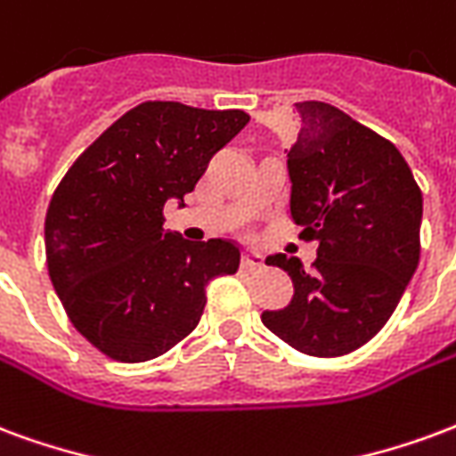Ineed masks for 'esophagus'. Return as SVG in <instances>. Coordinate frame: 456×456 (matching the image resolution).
<instances>
[{
	"instance_id": "34e87169",
	"label": "esophagus",
	"mask_w": 456,
	"mask_h": 456,
	"mask_svg": "<svg viewBox=\"0 0 456 456\" xmlns=\"http://www.w3.org/2000/svg\"><path fill=\"white\" fill-rule=\"evenodd\" d=\"M262 265H265V260H262V255H257V252H245L242 255V267L245 269H260Z\"/></svg>"
}]
</instances>
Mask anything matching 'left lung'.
Returning <instances> with one entry per match:
<instances>
[{
    "instance_id": "left-lung-1",
    "label": "left lung",
    "mask_w": 456,
    "mask_h": 456,
    "mask_svg": "<svg viewBox=\"0 0 456 456\" xmlns=\"http://www.w3.org/2000/svg\"><path fill=\"white\" fill-rule=\"evenodd\" d=\"M298 138L289 151L291 218L318 242L314 267L272 255L294 281L272 333L311 357L360 350L396 311L420 260L423 194L387 138L325 102H297Z\"/></svg>"
}]
</instances>
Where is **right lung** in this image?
Wrapping results in <instances>:
<instances>
[{"label":"right lung","instance_id":"obj_1","mask_svg":"<svg viewBox=\"0 0 456 456\" xmlns=\"http://www.w3.org/2000/svg\"><path fill=\"white\" fill-rule=\"evenodd\" d=\"M240 109L142 102L60 179L45 214V260L65 314L116 362H148L187 338L206 284L235 274L240 248L165 231V204L194 191L208 159L248 126Z\"/></svg>","mask_w":456,"mask_h":456}]
</instances>
